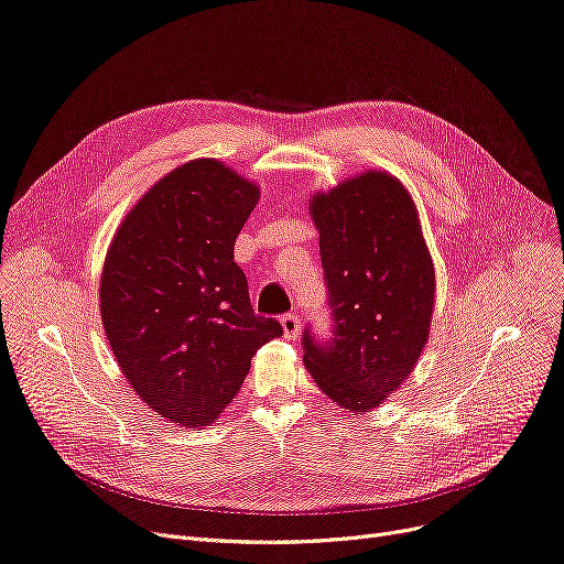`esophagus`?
<instances>
[{
	"label": "esophagus",
	"mask_w": 564,
	"mask_h": 564,
	"mask_svg": "<svg viewBox=\"0 0 564 564\" xmlns=\"http://www.w3.org/2000/svg\"><path fill=\"white\" fill-rule=\"evenodd\" d=\"M281 325H283L285 339H297L300 329H302V321H300L297 314H285V316L281 318Z\"/></svg>",
	"instance_id": "obj_1"
}]
</instances>
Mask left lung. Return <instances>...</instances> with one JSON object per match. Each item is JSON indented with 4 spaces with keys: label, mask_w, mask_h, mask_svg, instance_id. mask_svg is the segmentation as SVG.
<instances>
[{
    "label": "left lung",
    "mask_w": 564,
    "mask_h": 564,
    "mask_svg": "<svg viewBox=\"0 0 564 564\" xmlns=\"http://www.w3.org/2000/svg\"><path fill=\"white\" fill-rule=\"evenodd\" d=\"M332 335H302L304 365L350 415L398 390L427 344L434 267L406 187L367 172L311 199Z\"/></svg>",
    "instance_id": "obj_1"
}]
</instances>
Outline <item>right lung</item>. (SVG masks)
<instances>
[{
  "instance_id": "right-lung-1",
  "label": "right lung",
  "mask_w": 564,
  "mask_h": 564,
  "mask_svg": "<svg viewBox=\"0 0 564 564\" xmlns=\"http://www.w3.org/2000/svg\"><path fill=\"white\" fill-rule=\"evenodd\" d=\"M260 187L216 160L185 162L124 216L104 260L99 308L139 398L183 427L235 400L250 358L281 337L258 316L235 241Z\"/></svg>"
}]
</instances>
